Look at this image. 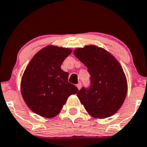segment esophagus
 <instances>
[{"mask_svg": "<svg viewBox=\"0 0 147 147\" xmlns=\"http://www.w3.org/2000/svg\"><path fill=\"white\" fill-rule=\"evenodd\" d=\"M77 87L79 89V90L81 89V83H79V84H77Z\"/></svg>", "mask_w": 147, "mask_h": 147, "instance_id": "34e87169", "label": "esophagus"}]
</instances>
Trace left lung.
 Segmentation results:
<instances>
[{
	"label": "left lung",
	"mask_w": 147,
	"mask_h": 147,
	"mask_svg": "<svg viewBox=\"0 0 147 147\" xmlns=\"http://www.w3.org/2000/svg\"><path fill=\"white\" fill-rule=\"evenodd\" d=\"M74 54L90 75V88H82L77 93L86 110L96 118L114 115L127 93L126 76L121 64L108 51L95 45L76 49Z\"/></svg>",
	"instance_id": "obj_1"
}]
</instances>
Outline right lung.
Masks as SVG:
<instances>
[{
	"label": "right lung",
	"mask_w": 147,
	"mask_h": 147,
	"mask_svg": "<svg viewBox=\"0 0 147 147\" xmlns=\"http://www.w3.org/2000/svg\"><path fill=\"white\" fill-rule=\"evenodd\" d=\"M72 50L47 46L33 56L23 73L20 90L26 105L35 114L53 118L61 112L67 98L79 91L68 81L61 63Z\"/></svg>",
	"instance_id": "right-lung-1"
}]
</instances>
